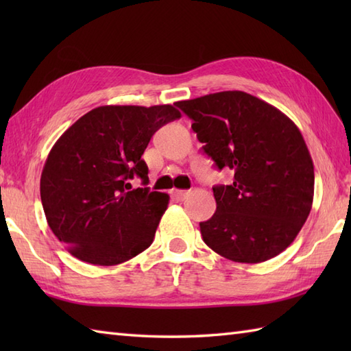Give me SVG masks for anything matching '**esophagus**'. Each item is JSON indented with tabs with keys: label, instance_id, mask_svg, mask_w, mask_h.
Returning <instances> with one entry per match:
<instances>
[{
	"label": "esophagus",
	"instance_id": "esophagus-1",
	"mask_svg": "<svg viewBox=\"0 0 351 351\" xmlns=\"http://www.w3.org/2000/svg\"><path fill=\"white\" fill-rule=\"evenodd\" d=\"M189 195H190V190H175L173 191V196L178 200H181V199H184L185 196H189Z\"/></svg>",
	"mask_w": 351,
	"mask_h": 351
}]
</instances>
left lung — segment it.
Returning <instances> with one entry per match:
<instances>
[{"label":"left lung","instance_id":"obj_1","mask_svg":"<svg viewBox=\"0 0 351 351\" xmlns=\"http://www.w3.org/2000/svg\"><path fill=\"white\" fill-rule=\"evenodd\" d=\"M204 152L230 185L213 187L215 210L200 223L208 247L235 263L258 264L295 240L314 200V162L297 125L256 96L228 90L176 102Z\"/></svg>","mask_w":351,"mask_h":351}]
</instances>
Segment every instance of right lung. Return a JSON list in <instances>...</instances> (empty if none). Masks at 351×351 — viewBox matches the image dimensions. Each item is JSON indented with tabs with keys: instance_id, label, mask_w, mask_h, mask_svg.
Segmentation results:
<instances>
[{
	"instance_id": "1",
	"label": "right lung",
	"mask_w": 351,
	"mask_h": 351,
	"mask_svg": "<svg viewBox=\"0 0 351 351\" xmlns=\"http://www.w3.org/2000/svg\"><path fill=\"white\" fill-rule=\"evenodd\" d=\"M181 113L173 106H102L66 130L40 176L47 221L72 256L93 265L122 264L152 244L169 195L132 189L149 182L141 160L156 130Z\"/></svg>"
}]
</instances>
